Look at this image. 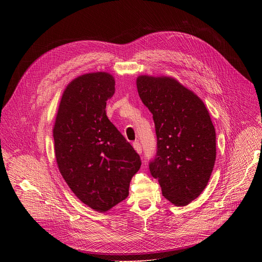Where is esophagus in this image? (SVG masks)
I'll use <instances>...</instances> for the list:
<instances>
[{"label": "esophagus", "instance_id": "esophagus-1", "mask_svg": "<svg viewBox=\"0 0 262 262\" xmlns=\"http://www.w3.org/2000/svg\"><path fill=\"white\" fill-rule=\"evenodd\" d=\"M133 146H134V148H135V150H136L137 153H138V154L142 153V147H141V145H140V143L138 141H135L133 143Z\"/></svg>", "mask_w": 262, "mask_h": 262}]
</instances>
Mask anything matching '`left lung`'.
Segmentation results:
<instances>
[{"label":"left lung","mask_w":262,"mask_h":262,"mask_svg":"<svg viewBox=\"0 0 262 262\" xmlns=\"http://www.w3.org/2000/svg\"><path fill=\"white\" fill-rule=\"evenodd\" d=\"M137 89L153 115L157 155L149 171L163 196L186 206L207 186L215 157V130L199 96L172 76L139 75Z\"/></svg>","instance_id":"8db88e82"}]
</instances>
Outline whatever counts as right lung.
<instances>
[{
    "instance_id": "1",
    "label": "right lung",
    "mask_w": 262,
    "mask_h": 262,
    "mask_svg": "<svg viewBox=\"0 0 262 262\" xmlns=\"http://www.w3.org/2000/svg\"><path fill=\"white\" fill-rule=\"evenodd\" d=\"M115 77L91 72L69 82L53 126L58 170L77 199L99 212L128 196L139 155L106 116Z\"/></svg>"
}]
</instances>
